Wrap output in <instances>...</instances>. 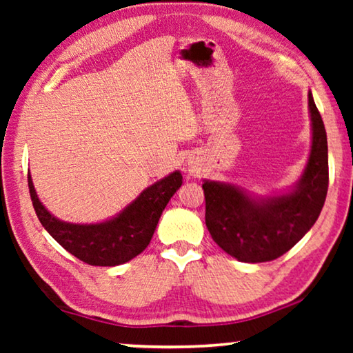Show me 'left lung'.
<instances>
[{
    "label": "left lung",
    "instance_id": "8db88e82",
    "mask_svg": "<svg viewBox=\"0 0 353 353\" xmlns=\"http://www.w3.org/2000/svg\"><path fill=\"white\" fill-rule=\"evenodd\" d=\"M312 146L299 181L282 193L254 194L238 185L204 179L205 224L213 241L244 263L279 259L312 229L328 188L327 134L308 92Z\"/></svg>",
    "mask_w": 353,
    "mask_h": 353
}]
</instances>
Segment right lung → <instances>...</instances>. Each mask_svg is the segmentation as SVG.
Listing matches in <instances>:
<instances>
[{"label":"right lung","instance_id":"right-lung-1","mask_svg":"<svg viewBox=\"0 0 353 353\" xmlns=\"http://www.w3.org/2000/svg\"><path fill=\"white\" fill-rule=\"evenodd\" d=\"M34 210L45 230L73 254L92 266H118L141 254L151 238L172 194L181 188V171L171 172L148 187L128 207L101 223L74 224L56 218L41 204L28 172Z\"/></svg>","mask_w":353,"mask_h":353}]
</instances>
